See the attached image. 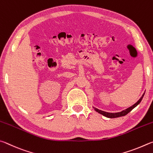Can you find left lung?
<instances>
[{
	"label": "left lung",
	"mask_w": 153,
	"mask_h": 153,
	"mask_svg": "<svg viewBox=\"0 0 153 153\" xmlns=\"http://www.w3.org/2000/svg\"><path fill=\"white\" fill-rule=\"evenodd\" d=\"M144 93H145V92L143 93V95H142V97L140 99H139L137 102L134 104L133 105L130 106V108L126 109H124V110H123L122 111L116 112V113H109V112H106V111H102V110H100V109H99L96 108H94V107H93V108H94L95 111L98 112L99 114L103 115V116H105L106 117H108V118H116V117L124 116H126V115H127L128 113H129V112L132 111L134 108H135L140 103V101H142V100H143V98L144 97Z\"/></svg>",
	"instance_id": "obj_1"
}]
</instances>
